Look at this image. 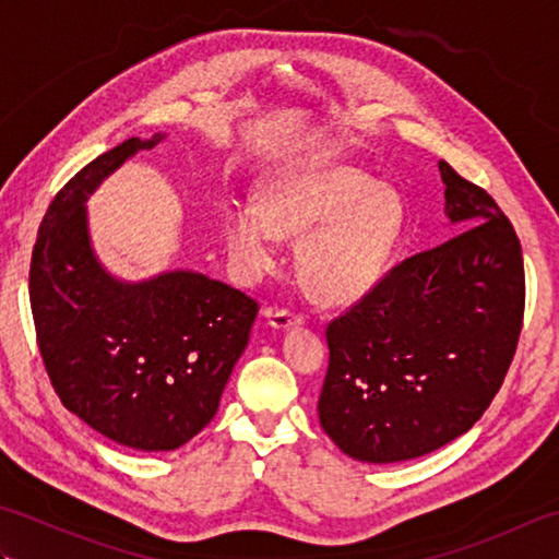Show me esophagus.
Returning <instances> with one entry per match:
<instances>
[{"instance_id": "esophagus-1", "label": "esophagus", "mask_w": 559, "mask_h": 559, "mask_svg": "<svg viewBox=\"0 0 559 559\" xmlns=\"http://www.w3.org/2000/svg\"><path fill=\"white\" fill-rule=\"evenodd\" d=\"M266 317H269V326L278 329V331L302 324V317L290 312V310H266Z\"/></svg>"}]
</instances>
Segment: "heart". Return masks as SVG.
Wrapping results in <instances>:
<instances>
[{
    "mask_svg": "<svg viewBox=\"0 0 559 559\" xmlns=\"http://www.w3.org/2000/svg\"><path fill=\"white\" fill-rule=\"evenodd\" d=\"M403 228L401 197L367 173L317 160L281 173L257 201L225 211L223 235L237 271L257 278L276 264L281 237H302L305 286L326 305H350L384 278Z\"/></svg>",
    "mask_w": 559,
    "mask_h": 559,
    "instance_id": "heart-1",
    "label": "heart"
}]
</instances>
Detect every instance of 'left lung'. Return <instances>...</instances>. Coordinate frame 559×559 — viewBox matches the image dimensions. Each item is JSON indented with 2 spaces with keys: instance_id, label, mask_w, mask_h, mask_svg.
<instances>
[{
  "instance_id": "left-lung-1",
  "label": "left lung",
  "mask_w": 559,
  "mask_h": 559,
  "mask_svg": "<svg viewBox=\"0 0 559 559\" xmlns=\"http://www.w3.org/2000/svg\"><path fill=\"white\" fill-rule=\"evenodd\" d=\"M456 235L391 269L326 329L319 423L355 461L396 463L468 432L524 322V259L495 199L439 160Z\"/></svg>"
}]
</instances>
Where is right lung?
Listing matches in <instances>:
<instances>
[{
  "label": "right lung",
  "instance_id": "obj_1",
  "mask_svg": "<svg viewBox=\"0 0 559 559\" xmlns=\"http://www.w3.org/2000/svg\"><path fill=\"white\" fill-rule=\"evenodd\" d=\"M165 134L127 139L64 185L31 259V310L64 408L112 442L173 451L211 423L259 305L199 271L122 281L91 242L86 201Z\"/></svg>",
  "mask_w": 559,
  "mask_h": 559
}]
</instances>
